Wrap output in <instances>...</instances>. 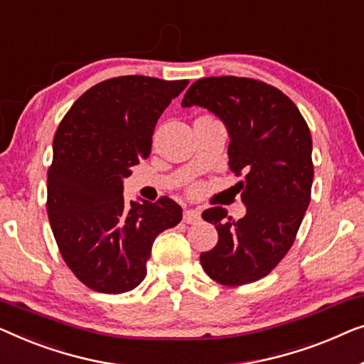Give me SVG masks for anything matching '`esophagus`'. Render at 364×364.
<instances>
[{"label": "esophagus", "instance_id": "34e87169", "mask_svg": "<svg viewBox=\"0 0 364 364\" xmlns=\"http://www.w3.org/2000/svg\"><path fill=\"white\" fill-rule=\"evenodd\" d=\"M183 221L186 224H196L201 221V213L198 209H186L183 214Z\"/></svg>", "mask_w": 364, "mask_h": 364}]
</instances>
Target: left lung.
<instances>
[{
    "label": "left lung",
    "instance_id": "1",
    "mask_svg": "<svg viewBox=\"0 0 364 364\" xmlns=\"http://www.w3.org/2000/svg\"><path fill=\"white\" fill-rule=\"evenodd\" d=\"M183 107L201 105L224 122L231 136L229 166L239 181L245 216L221 206L203 213L218 229V244L201 254L209 277L228 287L260 280L289 252L310 204L311 135L296 105L277 87L235 75L204 77L189 87Z\"/></svg>",
    "mask_w": 364,
    "mask_h": 364
}]
</instances>
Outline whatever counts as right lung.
Returning a JSON list of instances; mask_svg holds the SVG:
<instances>
[{"instance_id":"right-lung-1","label":"right lung","mask_w":364,"mask_h":364,"mask_svg":"<svg viewBox=\"0 0 364 364\" xmlns=\"http://www.w3.org/2000/svg\"><path fill=\"white\" fill-rule=\"evenodd\" d=\"M189 80L122 75L90 87L64 115L48 170V216L64 262L82 284L124 294L146 275L153 240L175 228L171 198L125 203L124 178L150 156L163 110Z\"/></svg>"}]
</instances>
